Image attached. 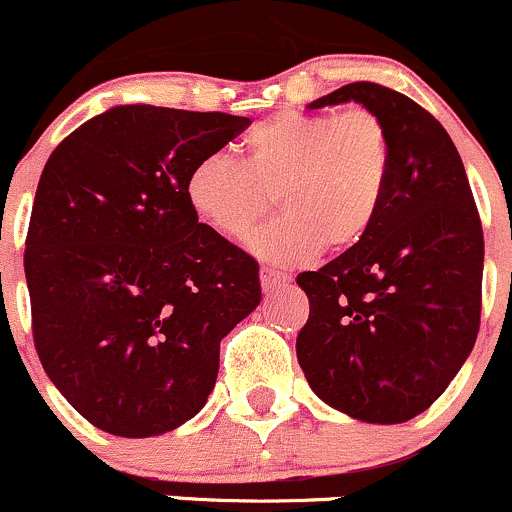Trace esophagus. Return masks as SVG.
I'll use <instances>...</instances> for the list:
<instances>
[{
  "mask_svg": "<svg viewBox=\"0 0 512 512\" xmlns=\"http://www.w3.org/2000/svg\"><path fill=\"white\" fill-rule=\"evenodd\" d=\"M289 282H292V277H287V274L270 270V267H265V270H262V289H265L267 294L277 292V289H282V287H287Z\"/></svg>",
  "mask_w": 512,
  "mask_h": 512,
  "instance_id": "obj_1",
  "label": "esophagus"
}]
</instances>
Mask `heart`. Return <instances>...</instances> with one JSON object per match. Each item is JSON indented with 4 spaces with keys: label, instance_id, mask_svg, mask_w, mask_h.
<instances>
[{
    "label": "heart",
    "instance_id": "obj_1",
    "mask_svg": "<svg viewBox=\"0 0 512 512\" xmlns=\"http://www.w3.org/2000/svg\"><path fill=\"white\" fill-rule=\"evenodd\" d=\"M242 144L245 161L211 152L188 169L186 201L215 233L242 240L272 213L277 195L287 215L250 242L262 260L294 265L324 245L348 250L383 211L392 144L385 122L365 107L277 112Z\"/></svg>",
    "mask_w": 512,
    "mask_h": 512
}]
</instances>
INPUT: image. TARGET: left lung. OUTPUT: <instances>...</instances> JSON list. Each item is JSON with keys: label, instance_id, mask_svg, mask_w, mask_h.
Wrapping results in <instances>:
<instances>
[{"label": "left lung", "instance_id": "1", "mask_svg": "<svg viewBox=\"0 0 512 512\" xmlns=\"http://www.w3.org/2000/svg\"><path fill=\"white\" fill-rule=\"evenodd\" d=\"M351 100L385 122L390 184L370 233L297 277L309 297L297 358L333 410L400 424L437 400L476 343L483 230L464 161L424 107L360 80L309 110Z\"/></svg>", "mask_w": 512, "mask_h": 512}]
</instances>
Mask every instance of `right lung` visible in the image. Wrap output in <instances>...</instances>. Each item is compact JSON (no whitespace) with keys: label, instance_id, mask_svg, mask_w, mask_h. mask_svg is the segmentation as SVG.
Wrapping results in <instances>:
<instances>
[{"label":"right lung","instance_id":"add662e5","mask_svg":"<svg viewBox=\"0 0 512 512\" xmlns=\"http://www.w3.org/2000/svg\"><path fill=\"white\" fill-rule=\"evenodd\" d=\"M247 125L117 105L43 166L24 252L36 353L102 432L157 437L201 412L220 341L260 304L257 262L186 201L188 169Z\"/></svg>","mask_w":512,"mask_h":512}]
</instances>
